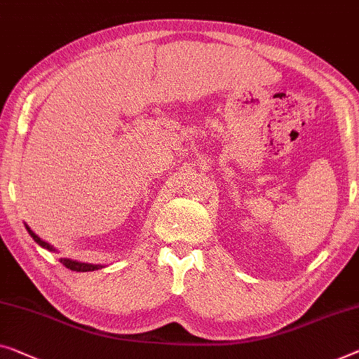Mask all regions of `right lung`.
<instances>
[{
	"instance_id": "obj_1",
	"label": "right lung",
	"mask_w": 359,
	"mask_h": 359,
	"mask_svg": "<svg viewBox=\"0 0 359 359\" xmlns=\"http://www.w3.org/2000/svg\"><path fill=\"white\" fill-rule=\"evenodd\" d=\"M25 229H27V231H29L30 237L34 238L35 242L40 245V247L46 248V250H50V251H55V248H53L50 243L43 242V240L39 237V235L32 232V231H30V227L27 226V224H25ZM60 261H61V263H62L64 266L67 267V269H71V271H77V272H90V271H96V269H100V267H103V266H101V264H88V263H80V261H74V259H69V258H61Z\"/></svg>"
}]
</instances>
